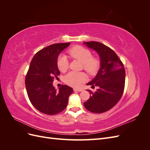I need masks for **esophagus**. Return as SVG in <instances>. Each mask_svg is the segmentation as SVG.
<instances>
[{"label": "esophagus", "instance_id": "obj_1", "mask_svg": "<svg viewBox=\"0 0 150 150\" xmlns=\"http://www.w3.org/2000/svg\"><path fill=\"white\" fill-rule=\"evenodd\" d=\"M73 90L74 91H83L81 89H78V88H74Z\"/></svg>", "mask_w": 150, "mask_h": 150}]
</instances>
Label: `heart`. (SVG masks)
<instances>
[{"label":"heart","instance_id":"obj_1","mask_svg":"<svg viewBox=\"0 0 150 150\" xmlns=\"http://www.w3.org/2000/svg\"><path fill=\"white\" fill-rule=\"evenodd\" d=\"M68 54L71 57L83 62L84 69L90 75L96 74L99 71L101 65L100 60L98 57H93L92 52L89 49L80 46H76L71 48L68 51ZM57 65L61 72H65L69 66L67 57L65 55H61L59 57ZM64 80L67 85L78 88L87 80V75L84 72L71 71L64 76Z\"/></svg>","mask_w":150,"mask_h":150}]
</instances>
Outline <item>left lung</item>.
I'll return each instance as SVG.
<instances>
[{
  "mask_svg": "<svg viewBox=\"0 0 150 150\" xmlns=\"http://www.w3.org/2000/svg\"><path fill=\"white\" fill-rule=\"evenodd\" d=\"M96 51L101 60V67L96 77L87 84L98 86L96 91L90 92V98L84 103L86 110L94 113H102L111 110L118 103L124 92L125 69L119 57L111 48L101 42H84Z\"/></svg>",
  "mask_w": 150,
  "mask_h": 150,
  "instance_id": "8db88e82",
  "label": "left lung"
}]
</instances>
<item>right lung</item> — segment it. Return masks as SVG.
Returning a JSON list of instances; mask_svg holds the SVG:
<instances>
[{"instance_id": "obj_1", "label": "right lung", "mask_w": 150, "mask_h": 150, "mask_svg": "<svg viewBox=\"0 0 150 150\" xmlns=\"http://www.w3.org/2000/svg\"><path fill=\"white\" fill-rule=\"evenodd\" d=\"M69 44L50 45L36 53L30 62L25 79L27 93L31 104L44 114L54 115L62 111L73 92L67 85H62L58 91L52 86L54 79L60 74L57 57Z\"/></svg>"}]
</instances>
